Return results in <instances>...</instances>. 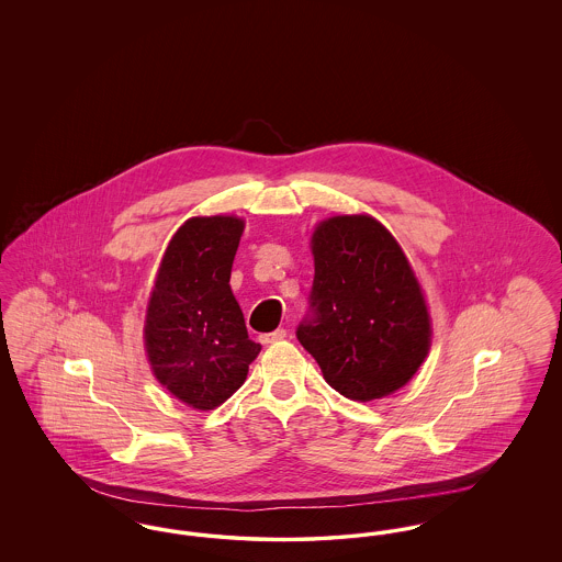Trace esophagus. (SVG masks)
I'll return each mask as SVG.
<instances>
[{
	"label": "esophagus",
	"mask_w": 562,
	"mask_h": 562,
	"mask_svg": "<svg viewBox=\"0 0 562 562\" xmlns=\"http://www.w3.org/2000/svg\"><path fill=\"white\" fill-rule=\"evenodd\" d=\"M284 337H286V330H284V328H278V330H273V333H268V335H261V337H259V341L268 346V344H276V341H282Z\"/></svg>",
	"instance_id": "obj_1"
}]
</instances>
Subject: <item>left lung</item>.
Here are the masks:
<instances>
[{
    "label": "left lung",
    "instance_id": "8db88e82",
    "mask_svg": "<svg viewBox=\"0 0 562 562\" xmlns=\"http://www.w3.org/2000/svg\"><path fill=\"white\" fill-rule=\"evenodd\" d=\"M310 314L296 328L326 383L349 401L390 396L431 339L428 305L396 238L369 214L322 221L312 236Z\"/></svg>",
    "mask_w": 562,
    "mask_h": 562
}]
</instances>
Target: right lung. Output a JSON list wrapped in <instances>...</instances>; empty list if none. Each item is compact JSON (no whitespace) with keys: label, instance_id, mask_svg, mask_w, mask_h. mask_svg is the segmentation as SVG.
<instances>
[{"label":"right lung","instance_id":"right-lung-1","mask_svg":"<svg viewBox=\"0 0 562 562\" xmlns=\"http://www.w3.org/2000/svg\"><path fill=\"white\" fill-rule=\"evenodd\" d=\"M244 221L193 216L168 244L145 318L147 358L161 385L198 411L227 401L261 346L248 339L229 286Z\"/></svg>","mask_w":562,"mask_h":562}]
</instances>
